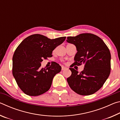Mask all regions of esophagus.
Returning a JSON list of instances; mask_svg holds the SVG:
<instances>
[{
  "instance_id": "1",
  "label": "esophagus",
  "mask_w": 120,
  "mask_h": 120,
  "mask_svg": "<svg viewBox=\"0 0 120 120\" xmlns=\"http://www.w3.org/2000/svg\"><path fill=\"white\" fill-rule=\"evenodd\" d=\"M67 69V68L65 67H64V66H62V70H66V69Z\"/></svg>"
}]
</instances>
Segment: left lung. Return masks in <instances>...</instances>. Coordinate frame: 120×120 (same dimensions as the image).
Returning a JSON list of instances; mask_svg holds the SVG:
<instances>
[{
  "instance_id": "1",
  "label": "left lung",
  "mask_w": 120,
  "mask_h": 120,
  "mask_svg": "<svg viewBox=\"0 0 120 120\" xmlns=\"http://www.w3.org/2000/svg\"><path fill=\"white\" fill-rule=\"evenodd\" d=\"M67 42L76 46L77 52L74 64H85L80 74L70 68L71 75L67 79L75 92L81 95H89L98 90L108 78L111 71V53L104 41L98 36L83 33L68 36Z\"/></svg>"
}]
</instances>
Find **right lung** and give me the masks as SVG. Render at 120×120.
<instances>
[{
    "mask_svg": "<svg viewBox=\"0 0 120 120\" xmlns=\"http://www.w3.org/2000/svg\"><path fill=\"white\" fill-rule=\"evenodd\" d=\"M66 38L50 39L41 34H33L18 46L13 57V75L25 94L38 96L50 88L53 78L60 72L61 67L53 62L49 67L41 69V62L43 59L51 56L53 51Z\"/></svg>",
    "mask_w": 120,
    "mask_h": 120,
    "instance_id": "add662e5",
    "label": "right lung"
}]
</instances>
